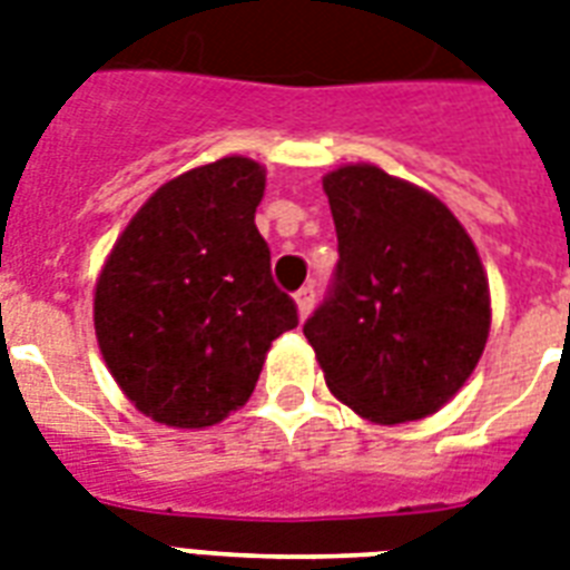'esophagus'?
I'll return each instance as SVG.
<instances>
[{
  "label": "esophagus",
  "mask_w": 570,
  "mask_h": 570,
  "mask_svg": "<svg viewBox=\"0 0 570 570\" xmlns=\"http://www.w3.org/2000/svg\"><path fill=\"white\" fill-rule=\"evenodd\" d=\"M295 307H298V316H307L314 311V286H302L298 293H295Z\"/></svg>",
  "instance_id": "34e87169"
}]
</instances>
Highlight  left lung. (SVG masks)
Returning <instances> with one entry per match:
<instances>
[{"mask_svg": "<svg viewBox=\"0 0 570 570\" xmlns=\"http://www.w3.org/2000/svg\"><path fill=\"white\" fill-rule=\"evenodd\" d=\"M337 277L304 323L325 385L373 424L440 412L472 376L490 334L475 242L440 197L376 164L323 176Z\"/></svg>", "mask_w": 570, "mask_h": 570, "instance_id": "obj_1", "label": "left lung"}]
</instances>
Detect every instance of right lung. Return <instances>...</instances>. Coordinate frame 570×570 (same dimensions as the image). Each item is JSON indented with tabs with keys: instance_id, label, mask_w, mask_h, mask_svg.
<instances>
[{
	"instance_id": "1",
	"label": "right lung",
	"mask_w": 570,
	"mask_h": 570,
	"mask_svg": "<svg viewBox=\"0 0 570 570\" xmlns=\"http://www.w3.org/2000/svg\"><path fill=\"white\" fill-rule=\"evenodd\" d=\"M266 167L227 155L164 181L95 284L107 371L146 419L203 430L245 406L272 341L298 325L254 224Z\"/></svg>"
}]
</instances>
